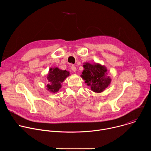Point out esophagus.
<instances>
[{"label": "esophagus", "instance_id": "obj_1", "mask_svg": "<svg viewBox=\"0 0 151 151\" xmlns=\"http://www.w3.org/2000/svg\"><path fill=\"white\" fill-rule=\"evenodd\" d=\"M71 69H72V70L73 72H76V67H75V66H72L71 67Z\"/></svg>", "mask_w": 151, "mask_h": 151}]
</instances>
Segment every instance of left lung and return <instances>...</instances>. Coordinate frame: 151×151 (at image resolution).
I'll list each match as a JSON object with an SVG mask.
<instances>
[{"mask_svg":"<svg viewBox=\"0 0 151 151\" xmlns=\"http://www.w3.org/2000/svg\"><path fill=\"white\" fill-rule=\"evenodd\" d=\"M84 68L81 77L85 83L90 86L93 91L100 93L109 86L111 79L107 73V70L104 66L99 63L91 64L85 63L83 65Z\"/></svg>","mask_w":151,"mask_h":151,"instance_id":"left-lung-1","label":"left lung"}]
</instances>
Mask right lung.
<instances>
[{
	"label": "right lung",
	"instance_id": "right-lung-1",
	"mask_svg": "<svg viewBox=\"0 0 151 151\" xmlns=\"http://www.w3.org/2000/svg\"><path fill=\"white\" fill-rule=\"evenodd\" d=\"M70 73L67 70H60L58 68H50L47 76L48 83L47 85V90L51 93H57L61 88V83L69 76Z\"/></svg>",
	"mask_w": 151,
	"mask_h": 151
}]
</instances>
